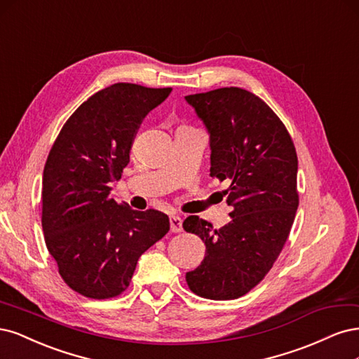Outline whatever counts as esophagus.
<instances>
[{"instance_id": "34e87169", "label": "esophagus", "mask_w": 359, "mask_h": 359, "mask_svg": "<svg viewBox=\"0 0 359 359\" xmlns=\"http://www.w3.org/2000/svg\"><path fill=\"white\" fill-rule=\"evenodd\" d=\"M182 217L179 215H171L170 216V228H171V233H180L183 229L182 228Z\"/></svg>"}]
</instances>
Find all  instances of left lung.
<instances>
[{
  "label": "left lung",
  "instance_id": "8db88e82",
  "mask_svg": "<svg viewBox=\"0 0 359 359\" xmlns=\"http://www.w3.org/2000/svg\"><path fill=\"white\" fill-rule=\"evenodd\" d=\"M210 134V176L224 191L231 221L219 229L198 216L183 221L205 257L187 273L191 291L209 299L248 294L267 274L287 240L298 209L295 146L279 116L241 88L184 97Z\"/></svg>",
  "mask_w": 359,
  "mask_h": 359
}]
</instances>
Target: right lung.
Returning a JSON list of instances; mask_svg holds the SVG:
<instances>
[{
  "label": "right lung",
  "mask_w": 359,
  "mask_h": 359,
  "mask_svg": "<svg viewBox=\"0 0 359 359\" xmlns=\"http://www.w3.org/2000/svg\"><path fill=\"white\" fill-rule=\"evenodd\" d=\"M171 88L114 83L98 90L64 123L43 171L41 225L64 282L106 299L130 286L138 258L170 229L168 216L133 210L110 196L130 163L146 114Z\"/></svg>",
  "instance_id": "add662e5"
}]
</instances>
